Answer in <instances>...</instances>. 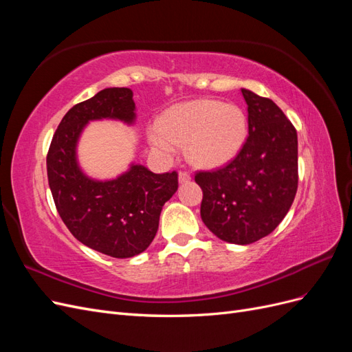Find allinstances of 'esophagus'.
<instances>
[{"label": "esophagus", "instance_id": "34e87169", "mask_svg": "<svg viewBox=\"0 0 352 352\" xmlns=\"http://www.w3.org/2000/svg\"><path fill=\"white\" fill-rule=\"evenodd\" d=\"M190 180V175L186 173V172H180L179 173V182L180 184H185V182H189Z\"/></svg>", "mask_w": 352, "mask_h": 352}]
</instances>
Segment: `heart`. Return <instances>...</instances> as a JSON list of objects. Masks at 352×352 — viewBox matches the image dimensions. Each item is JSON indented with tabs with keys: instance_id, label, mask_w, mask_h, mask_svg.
<instances>
[{
	"instance_id": "heart-1",
	"label": "heart",
	"mask_w": 352,
	"mask_h": 352,
	"mask_svg": "<svg viewBox=\"0 0 352 352\" xmlns=\"http://www.w3.org/2000/svg\"><path fill=\"white\" fill-rule=\"evenodd\" d=\"M247 138V114L238 105L216 100L176 104L148 132V140L158 154L170 157L177 145L185 144L189 162L204 168L230 163L241 153Z\"/></svg>"
}]
</instances>
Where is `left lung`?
Instances as JSON below:
<instances>
[{
    "mask_svg": "<svg viewBox=\"0 0 352 352\" xmlns=\"http://www.w3.org/2000/svg\"><path fill=\"white\" fill-rule=\"evenodd\" d=\"M248 138L241 153L214 172H198L201 219L217 238L248 245L267 236L289 211L298 188V138L272 100L241 89Z\"/></svg>",
    "mask_w": 352,
    "mask_h": 352,
    "instance_id": "obj_1",
    "label": "left lung"
}]
</instances>
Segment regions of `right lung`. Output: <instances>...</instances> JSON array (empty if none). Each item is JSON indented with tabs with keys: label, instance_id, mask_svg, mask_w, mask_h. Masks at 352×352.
I'll return each mask as SVG.
<instances>
[{
	"label": "right lung",
	"instance_id": "add662e5",
	"mask_svg": "<svg viewBox=\"0 0 352 352\" xmlns=\"http://www.w3.org/2000/svg\"><path fill=\"white\" fill-rule=\"evenodd\" d=\"M133 92L105 88L63 117L47 155L52 198L72 235L87 247L114 258L144 252L153 242L160 212L177 190V173H153L132 163L114 179H94L78 162L79 138L89 122L136 120Z\"/></svg>",
	"mask_w": 352,
	"mask_h": 352
}]
</instances>
